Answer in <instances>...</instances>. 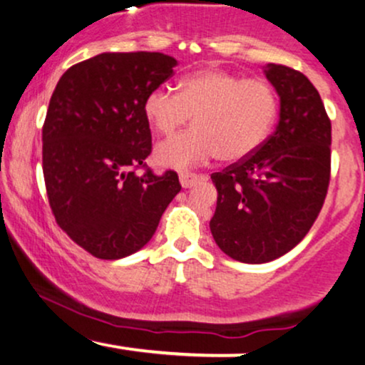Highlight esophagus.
<instances>
[{
  "label": "esophagus",
  "mask_w": 365,
  "mask_h": 365,
  "mask_svg": "<svg viewBox=\"0 0 365 365\" xmlns=\"http://www.w3.org/2000/svg\"><path fill=\"white\" fill-rule=\"evenodd\" d=\"M180 178V183H182L183 188H190L194 187L197 182H200V180H204L206 177H202V175H197V173H190V171H182V173L178 175Z\"/></svg>",
  "instance_id": "34e87169"
}]
</instances>
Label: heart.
I'll return each mask as SVG.
<instances>
[{
    "label": "heart",
    "mask_w": 365,
    "mask_h": 365,
    "mask_svg": "<svg viewBox=\"0 0 365 365\" xmlns=\"http://www.w3.org/2000/svg\"><path fill=\"white\" fill-rule=\"evenodd\" d=\"M144 115L159 135H170L192 116L194 128L161 142L158 165L188 168L211 158L235 163L262 145L278 116V94L262 78H244L225 70H199L170 87L145 96Z\"/></svg>",
    "instance_id": "b5f03b06"
}]
</instances>
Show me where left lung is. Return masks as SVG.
Segmentation results:
<instances>
[{
	"instance_id": "obj_1",
	"label": "left lung",
	"mask_w": 365,
	"mask_h": 365,
	"mask_svg": "<svg viewBox=\"0 0 365 365\" xmlns=\"http://www.w3.org/2000/svg\"><path fill=\"white\" fill-rule=\"evenodd\" d=\"M264 75L279 96L274 133L249 158L211 175L217 190L212 238L247 264L274 261L307 235L331 173V121L319 92L290 66L269 63Z\"/></svg>"
}]
</instances>
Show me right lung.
Returning a JSON list of instances; mask_svg holds the SVG:
<instances>
[{
    "label": "right lung",
    "mask_w": 365,
    "mask_h": 365,
    "mask_svg": "<svg viewBox=\"0 0 365 365\" xmlns=\"http://www.w3.org/2000/svg\"><path fill=\"white\" fill-rule=\"evenodd\" d=\"M163 53H101L56 83L43 127V171L54 220L98 259L127 257L153 238L178 194V175L145 168L144 99L173 75Z\"/></svg>",
    "instance_id": "right-lung-1"
}]
</instances>
